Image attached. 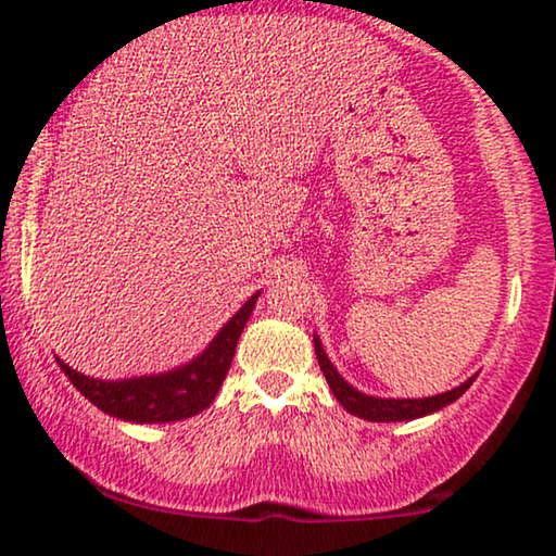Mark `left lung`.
<instances>
[{"label": "left lung", "mask_w": 556, "mask_h": 556, "mask_svg": "<svg viewBox=\"0 0 556 556\" xmlns=\"http://www.w3.org/2000/svg\"><path fill=\"white\" fill-rule=\"evenodd\" d=\"M314 346H316L318 367H321L326 382H329L333 397L339 400V405H344L346 413H352V415L362 417V420H369V422H402V420H415V417H425L430 413H438V409H443L445 405H451V402L458 400L460 394L466 392L476 379V377H470L468 382H463L460 387H453L451 392L435 394V397H422V400L371 397V394H364L359 390H354V387L339 375L337 367H333V364L329 362V356H326L318 337H314Z\"/></svg>", "instance_id": "1"}]
</instances>
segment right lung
Wrapping results in <instances>:
<instances>
[{
    "mask_svg": "<svg viewBox=\"0 0 556 556\" xmlns=\"http://www.w3.org/2000/svg\"><path fill=\"white\" fill-rule=\"evenodd\" d=\"M261 291L250 295L245 306L227 321L210 346L185 367H177L164 375L134 377V379H93L80 375L58 359L60 369L75 384L83 397L93 402L98 409L111 417L128 422H174L187 420L202 409H207L215 394L223 387L227 369H230L235 346L242 329H245L250 314H253L255 301Z\"/></svg>",
    "mask_w": 556,
    "mask_h": 556,
    "instance_id": "1",
    "label": "right lung"
}]
</instances>
